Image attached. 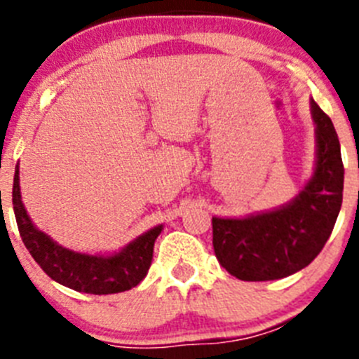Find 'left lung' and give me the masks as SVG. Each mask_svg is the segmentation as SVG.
<instances>
[{
	"label": "left lung",
	"mask_w": 359,
	"mask_h": 359,
	"mask_svg": "<svg viewBox=\"0 0 359 359\" xmlns=\"http://www.w3.org/2000/svg\"><path fill=\"white\" fill-rule=\"evenodd\" d=\"M315 176L286 207L246 219L212 217V244L219 264L241 280H277L297 273L322 252L331 237L344 199L340 140L318 104Z\"/></svg>",
	"instance_id": "1"
}]
</instances>
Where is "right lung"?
Instances as JSON below:
<instances>
[{
    "label": "right lung",
    "instance_id": "obj_1",
    "mask_svg": "<svg viewBox=\"0 0 359 359\" xmlns=\"http://www.w3.org/2000/svg\"><path fill=\"white\" fill-rule=\"evenodd\" d=\"M19 170L14 174L12 203L18 221L19 236L34 257V261L55 282L69 290L91 294L122 293L138 286L147 275L152 262L154 241L160 236L161 226L152 228L140 236L128 248L113 257H97L75 253L53 243L46 233L32 224L19 192Z\"/></svg>",
    "mask_w": 359,
    "mask_h": 359
}]
</instances>
